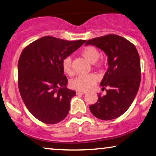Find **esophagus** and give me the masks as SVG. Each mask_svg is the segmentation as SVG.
I'll return each mask as SVG.
<instances>
[{
    "instance_id": "obj_1",
    "label": "esophagus",
    "mask_w": 156,
    "mask_h": 156,
    "mask_svg": "<svg viewBox=\"0 0 156 156\" xmlns=\"http://www.w3.org/2000/svg\"><path fill=\"white\" fill-rule=\"evenodd\" d=\"M87 93L86 91H76V94L77 95H81V94H85Z\"/></svg>"
}]
</instances>
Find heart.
Listing matches in <instances>:
<instances>
[{"label": "heart", "mask_w": 156, "mask_h": 156, "mask_svg": "<svg viewBox=\"0 0 156 156\" xmlns=\"http://www.w3.org/2000/svg\"><path fill=\"white\" fill-rule=\"evenodd\" d=\"M81 55L91 64H94L97 61L99 57V52L94 46H88L85 47L81 52ZM100 66V65H98ZM62 67L63 71L67 75L72 74V66H71V58H66L62 61ZM98 80L97 76L94 74H85L80 75L72 79L70 82V86L71 88L80 91H85L93 87Z\"/></svg>", "instance_id": "heart-1"}]
</instances>
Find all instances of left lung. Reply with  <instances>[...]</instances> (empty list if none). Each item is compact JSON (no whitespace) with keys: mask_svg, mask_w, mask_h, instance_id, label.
I'll use <instances>...</instances> for the list:
<instances>
[{"mask_svg":"<svg viewBox=\"0 0 156 156\" xmlns=\"http://www.w3.org/2000/svg\"><path fill=\"white\" fill-rule=\"evenodd\" d=\"M102 50L108 56V69L100 85L106 90L98 95L95 104L90 106L94 116L111 120L122 115L134 101L141 81L140 59L137 48L122 37L116 34L94 38L85 44Z\"/></svg>","mask_w":156,"mask_h":156,"instance_id":"8db88e82","label":"left lung"}]
</instances>
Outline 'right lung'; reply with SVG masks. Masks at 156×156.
<instances>
[{"instance_id": "right-lung-1", "label": "right lung", "mask_w": 156, "mask_h": 156, "mask_svg": "<svg viewBox=\"0 0 156 156\" xmlns=\"http://www.w3.org/2000/svg\"><path fill=\"white\" fill-rule=\"evenodd\" d=\"M85 41L46 36L22 51L18 62L19 90L26 108L38 120L54 124L67 116L71 99L76 94L66 87L62 63Z\"/></svg>"}]
</instances>
